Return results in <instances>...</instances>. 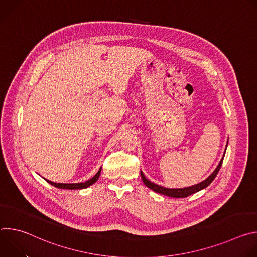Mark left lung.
Instances as JSON below:
<instances>
[{"label":"left lung","instance_id":"1","mask_svg":"<svg viewBox=\"0 0 257 257\" xmlns=\"http://www.w3.org/2000/svg\"><path fill=\"white\" fill-rule=\"evenodd\" d=\"M223 161H224V158L221 160V162H219L218 166L216 167V169L213 171V173L207 178L205 179L204 181H202L201 183H199V184H196L194 186H191V187H187V188H179V189H170V188H165V187H162L160 185H157L155 184V183L149 181L148 179H146L143 175L142 172H140V175H141V179L143 181L144 184L148 186L149 188H151L152 190H154L155 192L157 193H160V194H163V195H166V196H170V197H175V198H183V197H187L193 193H196L204 188H206L210 183L214 180V178L216 177L219 169H221L222 167V164H223Z\"/></svg>","mask_w":257,"mask_h":257}]
</instances>
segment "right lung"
<instances>
[{"label":"right lung","mask_w":257,"mask_h":257,"mask_svg":"<svg viewBox=\"0 0 257 257\" xmlns=\"http://www.w3.org/2000/svg\"><path fill=\"white\" fill-rule=\"evenodd\" d=\"M100 171H101V168L99 169V171L96 173V175L94 177H92L90 180H88V181H86L84 183H75V184H63V183H54V182L49 181L47 179H46V181L48 183H50L51 185H53V186H55L57 188H60V189H69V190L70 189L71 190H73V189H84V188H87L88 186L92 185L93 183H95L98 180V177L100 175Z\"/></svg>","instance_id":"right-lung-1"}]
</instances>
